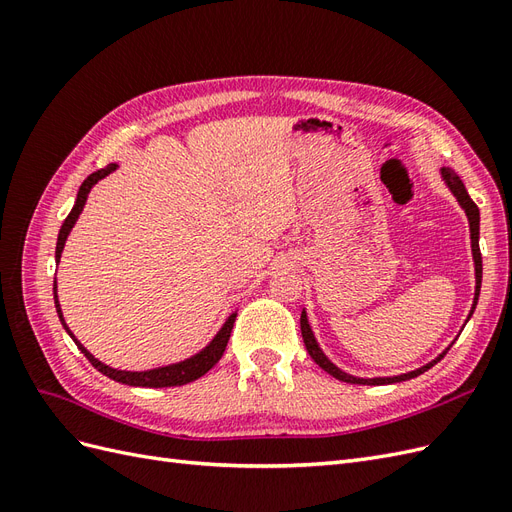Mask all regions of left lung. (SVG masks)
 <instances>
[{
    "label": "left lung",
    "mask_w": 512,
    "mask_h": 512,
    "mask_svg": "<svg viewBox=\"0 0 512 512\" xmlns=\"http://www.w3.org/2000/svg\"><path fill=\"white\" fill-rule=\"evenodd\" d=\"M442 179L446 181V185L448 188H451V192L455 194V198H457V203L461 205V209L466 211V215H468V222H470V239H472V256H474V271H476V292H474V305H472V309H470V316L474 314V309H476V303H478V294H480V280H483V258H480V247H478V226H480V213H478V207H476V203L474 200L470 198V194H468V190H466V185H463V181L453 173L451 168H442ZM470 316H468V320H470ZM301 335H303V342H305V348H307V352H309V356H312V359L327 371V374H331L333 378H337V380H342V382H350V384H374V386H378V384H393V382H404V380H410V378H416V376H421L423 371H427V369H431L433 365H436L442 356L446 354V350L451 348L448 346L436 361H431V363H427V365H423V367H418V369H414V371H408V374H401V376H393V378H356V376H350V374H346V371H342L339 367H335L327 356H324V352L320 350V346H318V342H316V337H314V333H312V327H309V322H307V314H305V309L301 312Z\"/></svg>",
    "instance_id": "left-lung-1"
}]
</instances>
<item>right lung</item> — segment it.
<instances>
[{
    "mask_svg": "<svg viewBox=\"0 0 512 512\" xmlns=\"http://www.w3.org/2000/svg\"><path fill=\"white\" fill-rule=\"evenodd\" d=\"M117 168V164H108L106 168H100L96 170V173H91L83 185L79 188V194H76V203L72 207V211L68 213V218L64 220V224H61L59 228V237H57V250H55V260L59 262L61 258V252H64V245H66V239L70 235L72 226L76 224V220H79V215L85 207V200H87V194L91 192V188L94 185L104 179L106 175H111L113 170ZM53 292H55V307H57V314H59V320L61 324H64V329L68 331V335L74 339V344L79 346V350L87 356L89 363L94 365L100 374L108 376L115 382H121V384H128V386H147V389H162V386H181V384H188V382H194L198 380L200 376H205L207 371L218 363L222 359V354L226 350V344L230 339V331H232V324H235V318L237 314L228 316V320L224 322V327L218 331V335H215L209 346L200 350L198 354L190 356V359H185L181 363H173V365H166V367H156V369H147V371H123V369H115V367H108L104 365L102 361H98L94 354L87 352V348L79 342L72 335V331L68 329V324L64 320V314H61V307H59V301H57V282L53 284Z\"/></svg>",
    "mask_w": 512,
    "mask_h": 512,
    "instance_id": "add662e5",
    "label": "right lung"
}]
</instances>
